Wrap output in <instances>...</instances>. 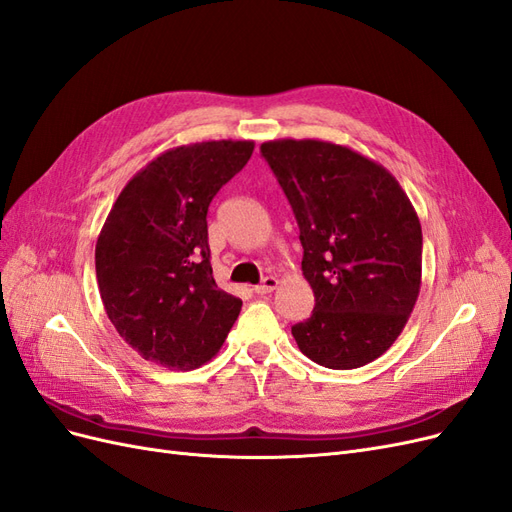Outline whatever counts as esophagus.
<instances>
[{
  "label": "esophagus",
  "instance_id": "34e87169",
  "mask_svg": "<svg viewBox=\"0 0 512 512\" xmlns=\"http://www.w3.org/2000/svg\"><path fill=\"white\" fill-rule=\"evenodd\" d=\"M277 277H273V275H269V277H265V280H262L258 286H254V292H258V294H269V292H273L275 288H277Z\"/></svg>",
  "mask_w": 512,
  "mask_h": 512
}]
</instances>
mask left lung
<instances>
[{"instance_id": "left-lung-1", "label": "left lung", "mask_w": 512, "mask_h": 512, "mask_svg": "<svg viewBox=\"0 0 512 512\" xmlns=\"http://www.w3.org/2000/svg\"><path fill=\"white\" fill-rule=\"evenodd\" d=\"M299 224L301 269L316 305L292 327L329 369L376 361L404 331L421 290L423 232L399 181L344 145L280 138L260 145Z\"/></svg>"}]
</instances>
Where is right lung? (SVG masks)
<instances>
[{"label":"right lung","mask_w":512,"mask_h":512,"mask_svg":"<svg viewBox=\"0 0 512 512\" xmlns=\"http://www.w3.org/2000/svg\"><path fill=\"white\" fill-rule=\"evenodd\" d=\"M252 151L254 141L168 149L138 170L108 213L96 243L100 297L145 361L196 369L235 324L243 303L213 280L207 211Z\"/></svg>","instance_id":"add662e5"}]
</instances>
